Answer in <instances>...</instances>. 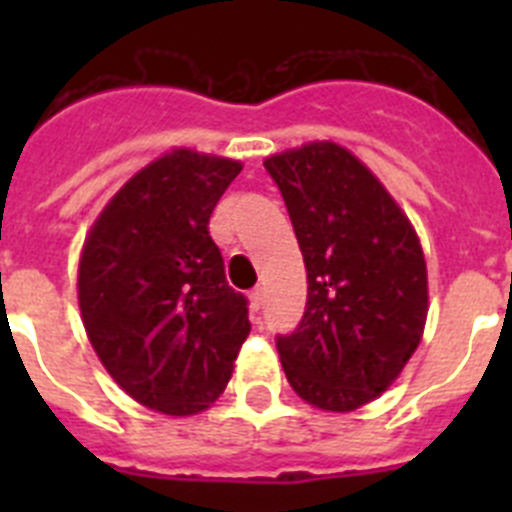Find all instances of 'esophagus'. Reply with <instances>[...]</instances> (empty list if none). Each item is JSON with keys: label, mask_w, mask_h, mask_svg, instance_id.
Segmentation results:
<instances>
[{"label": "esophagus", "mask_w": 512, "mask_h": 512, "mask_svg": "<svg viewBox=\"0 0 512 512\" xmlns=\"http://www.w3.org/2000/svg\"><path fill=\"white\" fill-rule=\"evenodd\" d=\"M248 297H251V310H253V312H259L261 305H264V289L256 287Z\"/></svg>", "instance_id": "obj_1"}]
</instances>
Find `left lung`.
<instances>
[{
    "mask_svg": "<svg viewBox=\"0 0 512 512\" xmlns=\"http://www.w3.org/2000/svg\"><path fill=\"white\" fill-rule=\"evenodd\" d=\"M307 269L300 325L277 336L292 390L348 413L382 395L428 315L423 248L405 212L346 148L318 140L264 161Z\"/></svg>",
    "mask_w": 512,
    "mask_h": 512,
    "instance_id": "8db88e82",
    "label": "left lung"
}]
</instances>
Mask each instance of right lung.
Segmentation results:
<instances>
[{
	"mask_svg": "<svg viewBox=\"0 0 512 512\" xmlns=\"http://www.w3.org/2000/svg\"><path fill=\"white\" fill-rule=\"evenodd\" d=\"M243 166L176 148L130 179L92 225L79 307L104 369L146 408L194 415L223 395L248 300L228 287L210 215Z\"/></svg>",
	"mask_w": 512,
	"mask_h": 512,
	"instance_id": "obj_1",
	"label": "right lung"
}]
</instances>
